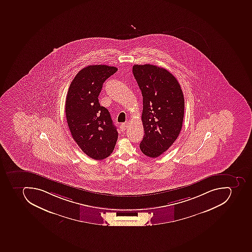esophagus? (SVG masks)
<instances>
[{"mask_svg": "<svg viewBox=\"0 0 252 252\" xmlns=\"http://www.w3.org/2000/svg\"><path fill=\"white\" fill-rule=\"evenodd\" d=\"M127 127H128V123H123V124H121V126H120V129H121L122 131H125L126 129H127Z\"/></svg>", "mask_w": 252, "mask_h": 252, "instance_id": "1", "label": "esophagus"}]
</instances>
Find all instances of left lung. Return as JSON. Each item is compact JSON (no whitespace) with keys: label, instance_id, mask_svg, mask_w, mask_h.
I'll return each mask as SVG.
<instances>
[{"label":"left lung","instance_id":"obj_1","mask_svg":"<svg viewBox=\"0 0 252 252\" xmlns=\"http://www.w3.org/2000/svg\"><path fill=\"white\" fill-rule=\"evenodd\" d=\"M133 73L143 96L145 135L140 149L145 156L156 158L168 150L182 130L183 92L175 77L162 67L135 64Z\"/></svg>","mask_w":252,"mask_h":252}]
</instances>
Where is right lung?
<instances>
[{"label": "right lung", "mask_w": 252, "mask_h": 252, "mask_svg": "<svg viewBox=\"0 0 252 252\" xmlns=\"http://www.w3.org/2000/svg\"><path fill=\"white\" fill-rule=\"evenodd\" d=\"M115 66L90 65L74 77L66 94V122L77 145L90 158L102 160L113 152L118 132L109 111L98 96L103 83L117 71Z\"/></svg>", "instance_id": "1"}]
</instances>
